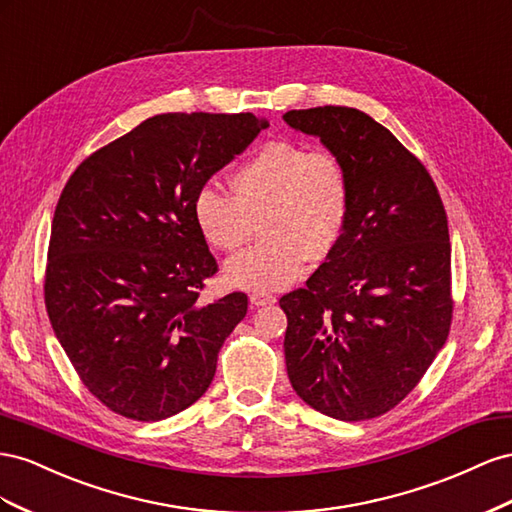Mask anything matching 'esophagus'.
I'll return each mask as SVG.
<instances>
[{
  "label": "esophagus",
  "instance_id": "esophagus-1",
  "mask_svg": "<svg viewBox=\"0 0 512 512\" xmlns=\"http://www.w3.org/2000/svg\"><path fill=\"white\" fill-rule=\"evenodd\" d=\"M251 302H253L255 306H264V304L276 302V296L270 294V291H266V289H255L253 294H251Z\"/></svg>",
  "mask_w": 512,
  "mask_h": 512
}]
</instances>
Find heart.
<instances>
[{
    "instance_id": "b5f03b06",
    "label": "heart",
    "mask_w": 512,
    "mask_h": 512,
    "mask_svg": "<svg viewBox=\"0 0 512 512\" xmlns=\"http://www.w3.org/2000/svg\"><path fill=\"white\" fill-rule=\"evenodd\" d=\"M233 195L212 184L193 199L201 236L236 253L261 221L266 240L227 261L225 279L246 289L294 283L306 261L326 259L339 246L352 208V182L343 158L300 141H270L231 173Z\"/></svg>"
}]
</instances>
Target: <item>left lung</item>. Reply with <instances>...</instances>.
<instances>
[{
    "label": "left lung",
    "mask_w": 512,
    "mask_h": 512,
    "mask_svg": "<svg viewBox=\"0 0 512 512\" xmlns=\"http://www.w3.org/2000/svg\"><path fill=\"white\" fill-rule=\"evenodd\" d=\"M283 120L337 152L352 182L339 246L279 300L289 382L330 418H377L418 386L448 339L444 203L425 165L367 113L328 105Z\"/></svg>",
    "instance_id": "8db88e82"
}]
</instances>
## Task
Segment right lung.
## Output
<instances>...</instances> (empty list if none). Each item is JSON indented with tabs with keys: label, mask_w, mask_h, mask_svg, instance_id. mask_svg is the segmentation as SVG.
<instances>
[{
	"label": "right lung",
	"mask_w": 512,
	"mask_h": 512,
	"mask_svg": "<svg viewBox=\"0 0 512 512\" xmlns=\"http://www.w3.org/2000/svg\"><path fill=\"white\" fill-rule=\"evenodd\" d=\"M266 126L253 113L154 115L87 156L66 182L45 306L83 386L111 412L156 422L210 388L248 296L199 300L218 264L193 199Z\"/></svg>",
	"instance_id": "right-lung-1"
}]
</instances>
